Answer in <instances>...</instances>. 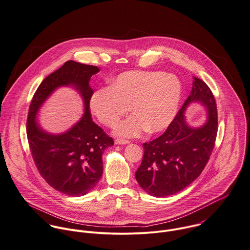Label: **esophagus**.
Wrapping results in <instances>:
<instances>
[{
  "label": "esophagus",
  "mask_w": 250,
  "mask_h": 250,
  "mask_svg": "<svg viewBox=\"0 0 250 250\" xmlns=\"http://www.w3.org/2000/svg\"><path fill=\"white\" fill-rule=\"evenodd\" d=\"M115 143H116V144H119V145H123V144H128L129 141H128V140H125V139L117 138V139L115 140Z\"/></svg>",
  "instance_id": "obj_1"
}]
</instances>
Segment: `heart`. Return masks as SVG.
I'll list each match as a JSON object with an SVG mask.
<instances>
[{
	"mask_svg": "<svg viewBox=\"0 0 250 250\" xmlns=\"http://www.w3.org/2000/svg\"><path fill=\"white\" fill-rule=\"evenodd\" d=\"M180 80L160 71H129L115 78L109 87L96 89L89 107L97 120L114 127L128 113L132 116L116 128L118 135L138 136L147 130L156 133L166 129L174 120L181 102Z\"/></svg>",
	"mask_w": 250,
	"mask_h": 250,
	"instance_id": "b5f03b06",
	"label": "heart"
}]
</instances>
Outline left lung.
<instances>
[{
  "instance_id": "obj_1",
  "label": "left lung",
  "mask_w": 250,
  "mask_h": 250,
  "mask_svg": "<svg viewBox=\"0 0 250 250\" xmlns=\"http://www.w3.org/2000/svg\"><path fill=\"white\" fill-rule=\"evenodd\" d=\"M198 101L206 106L208 122L193 129L184 117L186 107ZM218 130L217 107L208 85L194 77L191 95L167 130L158 138L143 143V160L135 172L140 187L157 198L174 195L195 181L206 167L213 151Z\"/></svg>"
}]
</instances>
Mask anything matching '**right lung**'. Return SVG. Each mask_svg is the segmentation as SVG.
I'll return each instance as SVG.
<instances>
[{"instance_id": "obj_1", "label": "right lung", "mask_w": 250, "mask_h": 250, "mask_svg": "<svg viewBox=\"0 0 250 250\" xmlns=\"http://www.w3.org/2000/svg\"><path fill=\"white\" fill-rule=\"evenodd\" d=\"M100 70L93 65L68 60L48 75L32 98L27 118L29 148L41 176L58 192L71 197L87 194L103 172L102 154L114 140L90 117L89 100L93 89L88 83ZM73 85L83 96L85 114L80 122L62 135L44 133L37 125L38 108L58 86Z\"/></svg>"}]
</instances>
